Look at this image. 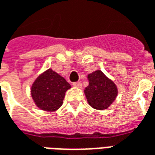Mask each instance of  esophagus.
<instances>
[{
  "mask_svg": "<svg viewBox=\"0 0 155 155\" xmlns=\"http://www.w3.org/2000/svg\"><path fill=\"white\" fill-rule=\"evenodd\" d=\"M74 87H77V88H81L82 86V83H81V81H78V82H74V84H73Z\"/></svg>",
  "mask_w": 155,
  "mask_h": 155,
  "instance_id": "obj_1",
  "label": "esophagus"
}]
</instances>
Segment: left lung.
Returning <instances> with one entry per match:
<instances>
[{
  "mask_svg": "<svg viewBox=\"0 0 155 155\" xmlns=\"http://www.w3.org/2000/svg\"><path fill=\"white\" fill-rule=\"evenodd\" d=\"M88 80L84 94L89 104L96 110L107 109L117 96L116 85L99 70L89 74Z\"/></svg>",
  "mask_w": 155,
  "mask_h": 155,
  "instance_id": "8db88e82",
  "label": "left lung"
}]
</instances>
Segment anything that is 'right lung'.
Masks as SVG:
<instances>
[{
  "label": "right lung",
  "mask_w": 155,
  "mask_h": 155,
  "mask_svg": "<svg viewBox=\"0 0 155 155\" xmlns=\"http://www.w3.org/2000/svg\"><path fill=\"white\" fill-rule=\"evenodd\" d=\"M71 84L51 69L41 74L31 87V95L35 104L46 111H54L61 107L64 94Z\"/></svg>",
  "instance_id": "1"
}]
</instances>
